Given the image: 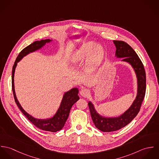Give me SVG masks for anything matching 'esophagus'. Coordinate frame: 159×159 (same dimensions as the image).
<instances>
[{
  "label": "esophagus",
  "mask_w": 159,
  "mask_h": 159,
  "mask_svg": "<svg viewBox=\"0 0 159 159\" xmlns=\"http://www.w3.org/2000/svg\"><path fill=\"white\" fill-rule=\"evenodd\" d=\"M80 95L83 97H88L90 95V91L87 89H83L80 91Z\"/></svg>",
  "instance_id": "34e87169"
}]
</instances>
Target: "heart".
I'll return each mask as SVG.
<instances>
[{"label": "heart", "instance_id": "heart-1", "mask_svg": "<svg viewBox=\"0 0 159 159\" xmlns=\"http://www.w3.org/2000/svg\"><path fill=\"white\" fill-rule=\"evenodd\" d=\"M104 55V48L99 43L95 44L93 42L83 43L76 51L74 58L76 61L83 60L85 57L86 66L89 68L96 67Z\"/></svg>", "mask_w": 159, "mask_h": 159}]
</instances>
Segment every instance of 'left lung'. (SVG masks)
Listing matches in <instances>:
<instances>
[{"label": "left lung", "instance_id": "8db88e82", "mask_svg": "<svg viewBox=\"0 0 159 159\" xmlns=\"http://www.w3.org/2000/svg\"><path fill=\"white\" fill-rule=\"evenodd\" d=\"M116 46L115 57L122 58L121 61L130 64L136 75L137 93L130 107L122 114L117 117H105L98 113L94 105L89 101V108L95 126L104 132L119 130L129 124L139 111L146 92V73L143 63L134 49L123 41L114 40Z\"/></svg>", "mask_w": 159, "mask_h": 159}]
</instances>
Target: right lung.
<instances>
[{
    "instance_id": "add662e5",
    "label": "right lung",
    "mask_w": 159,
    "mask_h": 159,
    "mask_svg": "<svg viewBox=\"0 0 159 159\" xmlns=\"http://www.w3.org/2000/svg\"><path fill=\"white\" fill-rule=\"evenodd\" d=\"M52 40L46 39L42 40L40 41H36L27 46L21 51L17 57L12 70V89L13 92L14 98L18 108L24 114V115L37 128L43 130L49 131L51 132H56L61 130L64 126L66 120L68 119L69 113L71 107L80 98L78 93L79 90L77 88H74L70 91L64 92L63 97L60 104V106L54 115L49 118L47 119H37L30 114L27 113L21 107L19 101L17 99L16 93L15 91V83H14V76L15 69L17 66V64L23 59L24 57L27 54L35 52L37 50L42 48L46 43L51 42Z\"/></svg>"
}]
</instances>
